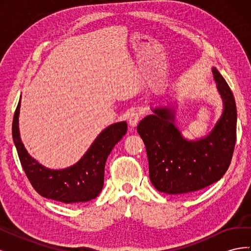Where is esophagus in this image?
Masks as SVG:
<instances>
[{
    "label": "esophagus",
    "instance_id": "34e87169",
    "mask_svg": "<svg viewBox=\"0 0 251 251\" xmlns=\"http://www.w3.org/2000/svg\"><path fill=\"white\" fill-rule=\"evenodd\" d=\"M139 120H140V114L137 111H134L130 114V116H128V125H130L132 127H135L138 125Z\"/></svg>",
    "mask_w": 251,
    "mask_h": 251
}]
</instances>
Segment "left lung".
<instances>
[{
	"label": "left lung",
	"mask_w": 251,
	"mask_h": 251,
	"mask_svg": "<svg viewBox=\"0 0 251 251\" xmlns=\"http://www.w3.org/2000/svg\"><path fill=\"white\" fill-rule=\"evenodd\" d=\"M223 111L212 130L201 138L188 140L175 126L176 103L151 109L137 132L146 144L151 184L169 195L194 193L223 177L230 164L237 138V108L230 88L212 67Z\"/></svg>",
	"instance_id": "1"
}]
</instances>
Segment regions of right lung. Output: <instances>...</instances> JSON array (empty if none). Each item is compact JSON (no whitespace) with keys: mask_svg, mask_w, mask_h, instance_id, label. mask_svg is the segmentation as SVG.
<instances>
[{"mask_svg":"<svg viewBox=\"0 0 251 251\" xmlns=\"http://www.w3.org/2000/svg\"><path fill=\"white\" fill-rule=\"evenodd\" d=\"M21 100L12 121V138L21 164L35 191L45 198L69 203L95 199L103 187L107 158L127 131L126 121L113 124L97 136L79 160L66 169L46 168L30 156L22 142L19 127Z\"/></svg>","mask_w":251,"mask_h":251,"instance_id":"1","label":"right lung"}]
</instances>
